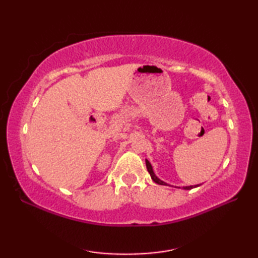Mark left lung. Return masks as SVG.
<instances>
[{"instance_id":"1","label":"left lung","mask_w":258,"mask_h":258,"mask_svg":"<svg viewBox=\"0 0 258 258\" xmlns=\"http://www.w3.org/2000/svg\"><path fill=\"white\" fill-rule=\"evenodd\" d=\"M145 163H146V168H147V172L150 173V175H151V178L154 180V182L156 183V184H160V185H168L167 183H165L164 182V180H162V179H160L158 178L156 175H155V173H154V171H153V167H152V165H151V163L147 161V160H145ZM169 186V185H168ZM199 186H201L200 184H197V185H189V186H183V189H186V190H189V189H191V188H195V187H199ZM177 188H180V187H177Z\"/></svg>"}]
</instances>
